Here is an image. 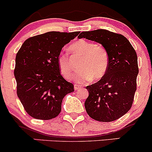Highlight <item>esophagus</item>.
<instances>
[{"instance_id": "esophagus-1", "label": "esophagus", "mask_w": 152, "mask_h": 152, "mask_svg": "<svg viewBox=\"0 0 152 152\" xmlns=\"http://www.w3.org/2000/svg\"><path fill=\"white\" fill-rule=\"evenodd\" d=\"M81 87V86H80V85H78V84H74V89L75 90H78Z\"/></svg>"}]
</instances>
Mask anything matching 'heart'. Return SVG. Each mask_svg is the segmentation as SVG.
<instances>
[{
	"label": "heart",
	"mask_w": 152,
	"mask_h": 152,
	"mask_svg": "<svg viewBox=\"0 0 152 152\" xmlns=\"http://www.w3.org/2000/svg\"><path fill=\"white\" fill-rule=\"evenodd\" d=\"M73 56L82 57L79 64L81 69L73 76V79L79 83H85L91 80L99 79L105 75L109 67V55L101 45L80 39L69 47ZM58 68L63 77H70L72 71V61L68 54L61 53L57 58Z\"/></svg>",
	"instance_id": "heart-1"
}]
</instances>
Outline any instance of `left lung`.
Returning a JSON list of instances; mask_svg holds the SVG:
<instances>
[{"label":"left lung","instance_id":"8db88e82","mask_svg":"<svg viewBox=\"0 0 152 152\" xmlns=\"http://www.w3.org/2000/svg\"><path fill=\"white\" fill-rule=\"evenodd\" d=\"M78 37L101 44L110 60L105 75L86 86L89 93L84 103L86 113L100 122L115 121L128 113L134 99L138 73L136 51L127 38L106 29L82 31Z\"/></svg>","mask_w":152,"mask_h":152}]
</instances>
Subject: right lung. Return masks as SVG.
Segmentation results:
<instances>
[{"mask_svg":"<svg viewBox=\"0 0 152 152\" xmlns=\"http://www.w3.org/2000/svg\"><path fill=\"white\" fill-rule=\"evenodd\" d=\"M80 31H49L24 41L16 56L14 76L18 97L26 113L50 120L61 111L63 99L73 85L61 76L57 58L65 45Z\"/></svg>","mask_w":152,"mask_h":152,"instance_id":"right-lung-1","label":"right lung"}]
</instances>
